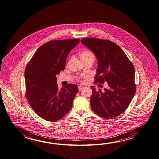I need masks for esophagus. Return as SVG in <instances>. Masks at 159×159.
Here are the masks:
<instances>
[{"instance_id":"obj_1","label":"esophagus","mask_w":159,"mask_h":159,"mask_svg":"<svg viewBox=\"0 0 159 159\" xmlns=\"http://www.w3.org/2000/svg\"><path fill=\"white\" fill-rule=\"evenodd\" d=\"M84 86H78V90L79 91H81V90H82V89H84Z\"/></svg>"}]
</instances>
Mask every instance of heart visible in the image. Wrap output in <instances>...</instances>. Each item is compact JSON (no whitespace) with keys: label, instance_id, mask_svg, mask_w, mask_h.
I'll use <instances>...</instances> for the list:
<instances>
[{"label":"heart","instance_id":"b5f03b06","mask_svg":"<svg viewBox=\"0 0 159 159\" xmlns=\"http://www.w3.org/2000/svg\"><path fill=\"white\" fill-rule=\"evenodd\" d=\"M80 57L82 61H87L90 60H94V55L91 51L86 50L80 53Z\"/></svg>","mask_w":159,"mask_h":159}]
</instances>
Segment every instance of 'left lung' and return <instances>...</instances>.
Here are the masks:
<instances>
[{"label": "left lung", "mask_w": 159, "mask_h": 159, "mask_svg": "<svg viewBox=\"0 0 159 159\" xmlns=\"http://www.w3.org/2000/svg\"><path fill=\"white\" fill-rule=\"evenodd\" d=\"M81 42L98 60L95 84L106 82L108 85L103 93L90 87L91 108L103 118H114L125 111L135 95L134 66L124 51L111 41L88 37L82 39Z\"/></svg>", "instance_id": "1"}]
</instances>
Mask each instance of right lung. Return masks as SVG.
Wrapping results in <instances>:
<instances>
[{"label": "right lung", "mask_w": 159, "mask_h": 159, "mask_svg": "<svg viewBox=\"0 0 159 159\" xmlns=\"http://www.w3.org/2000/svg\"><path fill=\"white\" fill-rule=\"evenodd\" d=\"M80 39L52 40L34 53L25 69V96L37 115L56 122L70 110L78 93L77 85L69 84L60 89L56 77L64 70L68 53Z\"/></svg>", "instance_id": "obj_1"}]
</instances>
